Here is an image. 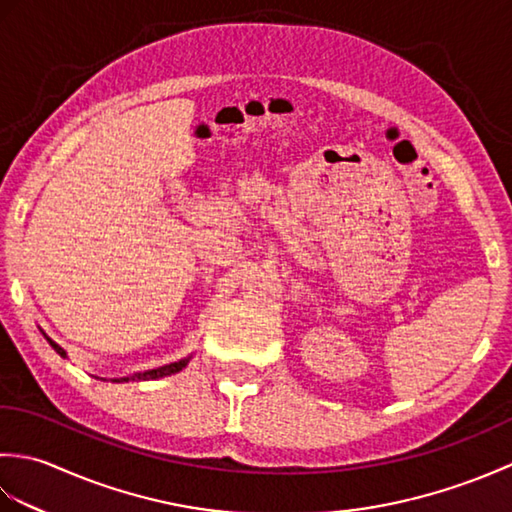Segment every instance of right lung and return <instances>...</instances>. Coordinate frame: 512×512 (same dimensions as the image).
I'll return each instance as SVG.
<instances>
[{
    "mask_svg": "<svg viewBox=\"0 0 512 512\" xmlns=\"http://www.w3.org/2000/svg\"><path fill=\"white\" fill-rule=\"evenodd\" d=\"M43 336H46V341L50 343V347L54 352H57L59 356H68V352L63 350V347L59 345V343H54L50 336L43 332ZM189 361H191V356H187V358H180V361H176V363H169V365H162V367H156V369H145V372H136V374H132V376H121V378H110L112 383H129V380H156V378H165V376H171V374H178L180 369H184L189 365ZM99 378V376H96ZM105 380V378H103Z\"/></svg>",
    "mask_w": 512,
    "mask_h": 512,
    "instance_id": "obj_1",
    "label": "right lung"
}]
</instances>
